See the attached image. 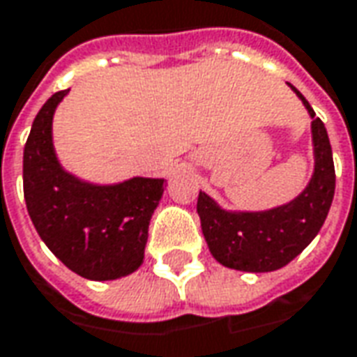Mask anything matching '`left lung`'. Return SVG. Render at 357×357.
Listing matches in <instances>:
<instances>
[{"label":"left lung","mask_w":357,"mask_h":357,"mask_svg":"<svg viewBox=\"0 0 357 357\" xmlns=\"http://www.w3.org/2000/svg\"><path fill=\"white\" fill-rule=\"evenodd\" d=\"M289 87L313 118L314 171L305 190L291 202L264 211L223 210L206 192L198 194L204 239L213 258L233 270L272 272L289 264L317 237L333 204L336 174L326 128L305 97Z\"/></svg>","instance_id":"obj_1"}]
</instances>
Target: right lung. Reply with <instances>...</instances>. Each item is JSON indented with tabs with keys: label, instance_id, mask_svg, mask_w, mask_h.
Instances as JSON below:
<instances>
[{
	"label": "right lung",
	"instance_id": "add662e5",
	"mask_svg": "<svg viewBox=\"0 0 357 357\" xmlns=\"http://www.w3.org/2000/svg\"><path fill=\"white\" fill-rule=\"evenodd\" d=\"M68 91L44 102L24 144L26 210L40 239L71 272L95 282L124 278L144 262L149 221L165 181L134 176L93 184L68 173L52 142V118Z\"/></svg>",
	"mask_w": 357,
	"mask_h": 357
}]
</instances>
